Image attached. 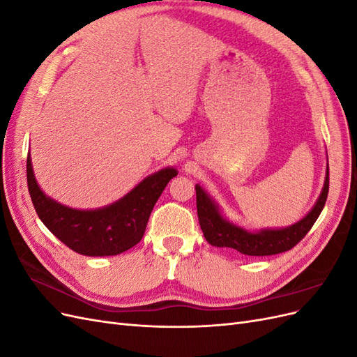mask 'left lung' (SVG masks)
Returning <instances> with one entry per match:
<instances>
[{
    "label": "left lung",
    "mask_w": 357,
    "mask_h": 357,
    "mask_svg": "<svg viewBox=\"0 0 357 357\" xmlns=\"http://www.w3.org/2000/svg\"><path fill=\"white\" fill-rule=\"evenodd\" d=\"M197 189V210L202 234L214 247L235 248L247 256H269L290 250L311 229L320 215L329 192V164H326V177L320 195L307 215L286 228H265L248 231L225 218L219 204L215 202L199 185Z\"/></svg>",
    "instance_id": "8db88e82"
}]
</instances>
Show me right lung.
Segmentation results:
<instances>
[{
	"mask_svg": "<svg viewBox=\"0 0 357 357\" xmlns=\"http://www.w3.org/2000/svg\"><path fill=\"white\" fill-rule=\"evenodd\" d=\"M176 176V168H162L113 204L77 210L47 197L36 180L29 153L26 159L28 190L40 220L58 240L84 256L121 255L142 241L150 213Z\"/></svg>",
	"mask_w": 357,
	"mask_h": 357,
	"instance_id": "add662e5",
	"label": "right lung"
}]
</instances>
